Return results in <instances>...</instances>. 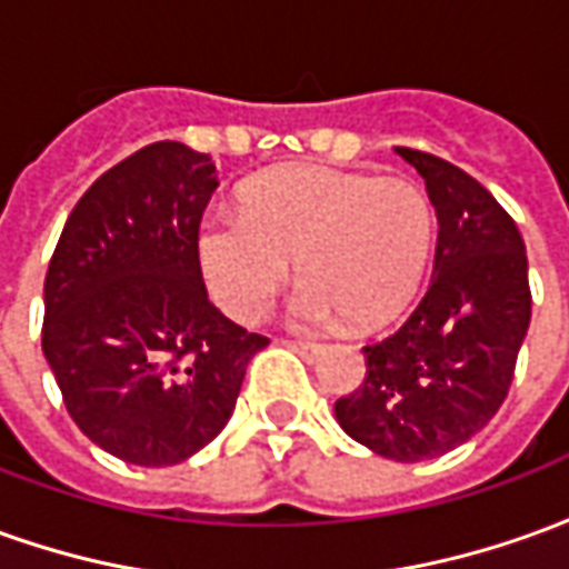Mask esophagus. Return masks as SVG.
Wrapping results in <instances>:
<instances>
[{"mask_svg": "<svg viewBox=\"0 0 569 569\" xmlns=\"http://www.w3.org/2000/svg\"><path fill=\"white\" fill-rule=\"evenodd\" d=\"M286 348H292L298 357H305L308 363H313L320 353H323V345H313V341H286Z\"/></svg>", "mask_w": 569, "mask_h": 569, "instance_id": "1", "label": "esophagus"}]
</instances>
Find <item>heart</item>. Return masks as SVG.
Instances as JSON below:
<instances>
[{
  "mask_svg": "<svg viewBox=\"0 0 569 569\" xmlns=\"http://www.w3.org/2000/svg\"><path fill=\"white\" fill-rule=\"evenodd\" d=\"M435 249V206L416 181L292 162L243 188V212H206L197 261L218 305L258 323L292 273L289 301L301 329L351 317L353 326L395 320L416 298Z\"/></svg>",
  "mask_w": 569,
  "mask_h": 569,
  "instance_id": "b5f03b06",
  "label": "heart"
}]
</instances>
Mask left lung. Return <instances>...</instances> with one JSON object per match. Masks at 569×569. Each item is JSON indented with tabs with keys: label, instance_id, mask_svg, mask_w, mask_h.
<instances>
[{
	"label": "left lung",
	"instance_id": "obj_1",
	"mask_svg": "<svg viewBox=\"0 0 569 569\" xmlns=\"http://www.w3.org/2000/svg\"><path fill=\"white\" fill-rule=\"evenodd\" d=\"M437 212L435 277L395 336L367 345V379L336 400L345 435L395 462L462 447L496 416L530 326L518 224L459 166L395 147Z\"/></svg>",
	"mask_w": 569,
	"mask_h": 569
}]
</instances>
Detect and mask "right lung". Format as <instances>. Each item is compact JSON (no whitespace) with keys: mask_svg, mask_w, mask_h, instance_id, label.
Listing matches in <instances>:
<instances>
[{"mask_svg":"<svg viewBox=\"0 0 569 569\" xmlns=\"http://www.w3.org/2000/svg\"><path fill=\"white\" fill-rule=\"evenodd\" d=\"M216 188L209 153L147 144L82 193L54 246L42 353L79 431L122 462L212 443L268 345L206 296L197 228Z\"/></svg>","mask_w":569,"mask_h":569,"instance_id":"add662e5","label":"right lung"}]
</instances>
